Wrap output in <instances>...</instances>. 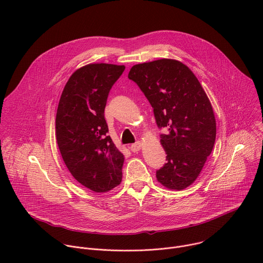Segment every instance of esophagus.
<instances>
[{
  "label": "esophagus",
  "mask_w": 263,
  "mask_h": 263,
  "mask_svg": "<svg viewBox=\"0 0 263 263\" xmlns=\"http://www.w3.org/2000/svg\"><path fill=\"white\" fill-rule=\"evenodd\" d=\"M141 148H142V143H141V142H136L135 144H132V145L130 146V150H131L132 152H137Z\"/></svg>",
  "instance_id": "1"
}]
</instances>
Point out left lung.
Returning <instances> with one entry per match:
<instances>
[{
    "instance_id": "8db88e82",
    "label": "left lung",
    "mask_w": 263,
    "mask_h": 263,
    "mask_svg": "<svg viewBox=\"0 0 263 263\" xmlns=\"http://www.w3.org/2000/svg\"><path fill=\"white\" fill-rule=\"evenodd\" d=\"M133 80L153 108L156 125L165 128L161 144L167 163L156 179L168 189L182 190L194 183L216 141L212 103L189 67L173 59L133 65Z\"/></svg>"
}]
</instances>
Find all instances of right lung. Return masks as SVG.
<instances>
[{
    "label": "right lung",
    "instance_id": "1",
    "mask_svg": "<svg viewBox=\"0 0 263 263\" xmlns=\"http://www.w3.org/2000/svg\"><path fill=\"white\" fill-rule=\"evenodd\" d=\"M125 65L92 63L78 68L62 91L56 115V138L72 176L95 192L120 184L125 157L107 134L104 119L111 87Z\"/></svg>",
    "mask_w": 263,
    "mask_h": 263
}]
</instances>
